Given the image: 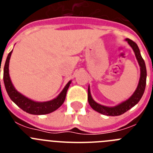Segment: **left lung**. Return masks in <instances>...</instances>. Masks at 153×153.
<instances>
[{
  "mask_svg": "<svg viewBox=\"0 0 153 153\" xmlns=\"http://www.w3.org/2000/svg\"><path fill=\"white\" fill-rule=\"evenodd\" d=\"M126 40L128 41L129 45L132 47L133 51H134L135 55H136V56L138 63L140 64V71H141L140 82H139V84H138V86L137 88H136V91H135L134 93L132 94V97H131L129 100H127L126 101L122 102V103L118 105V106H114V107H107V106H102L100 104H98L97 102H96L95 101L93 100V98H92L90 91V87H89V104H90V106H91L94 110L97 111L98 113H101V114L106 115V116H113V117H115V116H120V115L121 114H123L124 113L128 111L129 109H130L131 108L133 107L136 104H137L138 102H139V101L140 100V99L143 97L144 91H145L146 84V68L145 62H144V60H143L141 54H140V49H139L137 44H136L134 41H132V40H130V39L127 38Z\"/></svg>",
  "mask_w": 153,
  "mask_h": 153,
  "instance_id": "1",
  "label": "left lung"
}]
</instances>
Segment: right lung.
Returning <instances> with one entry per match:
<instances>
[{
  "instance_id": "1",
  "label": "right lung",
  "mask_w": 153,
  "mask_h": 153,
  "mask_svg": "<svg viewBox=\"0 0 153 153\" xmlns=\"http://www.w3.org/2000/svg\"><path fill=\"white\" fill-rule=\"evenodd\" d=\"M12 51H10L7 57L6 62H5L4 67V83L5 88H6L7 93L12 101L15 104H17L19 107L22 109L24 111L33 115H44L47 113H52L55 111L56 109L61 106L63 103L67 95V91L70 86L71 81H69V83L66 85L60 95L58 96L56 99L51 101L44 102H34L30 100L22 94L17 91L15 88L13 87L9 76V61L11 56Z\"/></svg>"
}]
</instances>
